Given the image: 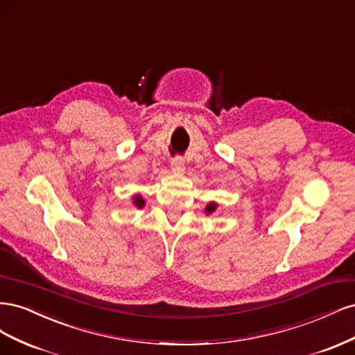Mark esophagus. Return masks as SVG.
Listing matches in <instances>:
<instances>
[{
  "label": "esophagus",
  "instance_id": "obj_1",
  "mask_svg": "<svg viewBox=\"0 0 355 355\" xmlns=\"http://www.w3.org/2000/svg\"><path fill=\"white\" fill-rule=\"evenodd\" d=\"M171 170H173L175 173H182V171L185 170L184 158H182V157H176L175 159H171Z\"/></svg>",
  "mask_w": 355,
  "mask_h": 355
}]
</instances>
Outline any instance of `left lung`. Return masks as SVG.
<instances>
[{"label":"left lung","instance_id":"obj_1","mask_svg":"<svg viewBox=\"0 0 355 355\" xmlns=\"http://www.w3.org/2000/svg\"><path fill=\"white\" fill-rule=\"evenodd\" d=\"M216 209H218V202L216 201H210L207 206H206V209H204V213L211 214V213L216 211Z\"/></svg>","mask_w":355,"mask_h":355}]
</instances>
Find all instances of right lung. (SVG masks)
<instances>
[{
	"label": "right lung",
	"mask_w": 355,
	"mask_h": 355,
	"mask_svg": "<svg viewBox=\"0 0 355 355\" xmlns=\"http://www.w3.org/2000/svg\"><path fill=\"white\" fill-rule=\"evenodd\" d=\"M132 202H133V206L137 207V209L145 207V200H144L142 196H139V194H136V196L132 197Z\"/></svg>",
	"instance_id": "1"
}]
</instances>
